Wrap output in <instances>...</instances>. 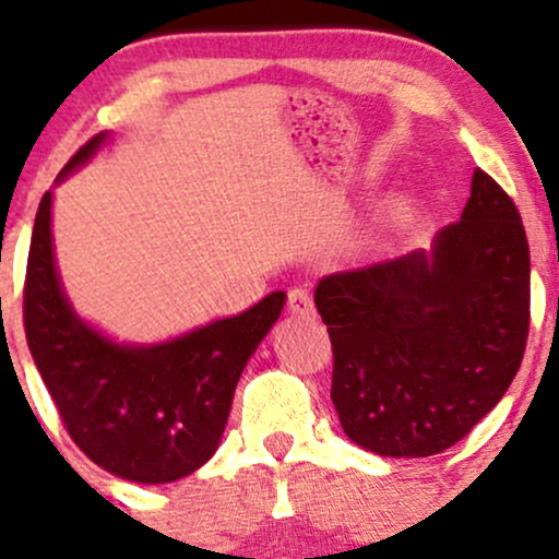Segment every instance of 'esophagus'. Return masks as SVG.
Wrapping results in <instances>:
<instances>
[{
	"label": "esophagus",
	"mask_w": 559,
	"mask_h": 559,
	"mask_svg": "<svg viewBox=\"0 0 559 559\" xmlns=\"http://www.w3.org/2000/svg\"><path fill=\"white\" fill-rule=\"evenodd\" d=\"M289 312L297 318H312L316 316V305L312 297L305 289H292L289 292Z\"/></svg>",
	"instance_id": "obj_1"
}]
</instances>
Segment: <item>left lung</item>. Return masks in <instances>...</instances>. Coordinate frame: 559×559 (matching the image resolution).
Returning a JSON list of instances; mask_svg holds the SVG:
<instances>
[{
    "instance_id": "8db88e82",
    "label": "left lung",
    "mask_w": 559,
    "mask_h": 559,
    "mask_svg": "<svg viewBox=\"0 0 559 559\" xmlns=\"http://www.w3.org/2000/svg\"><path fill=\"white\" fill-rule=\"evenodd\" d=\"M316 308L334 349L331 401L360 449H451L504 397L531 323V251L518 206L483 169L432 249L326 275Z\"/></svg>"
}]
</instances>
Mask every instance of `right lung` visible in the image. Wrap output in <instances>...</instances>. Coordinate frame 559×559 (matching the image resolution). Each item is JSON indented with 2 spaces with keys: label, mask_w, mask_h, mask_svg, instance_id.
<instances>
[{
  "label": "right lung",
  "mask_w": 559,
  "mask_h": 559,
  "mask_svg": "<svg viewBox=\"0 0 559 559\" xmlns=\"http://www.w3.org/2000/svg\"><path fill=\"white\" fill-rule=\"evenodd\" d=\"M108 140L95 134L58 182ZM52 190L41 195L31 233L23 326L31 358L71 440L97 467L158 486L212 459L228 425L243 366L278 321L286 294L158 345H119L76 316L52 249Z\"/></svg>",
  "instance_id": "add662e5"
}]
</instances>
